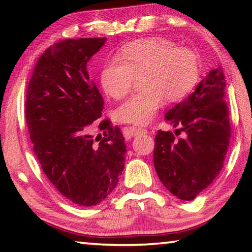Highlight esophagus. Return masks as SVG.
I'll return each instance as SVG.
<instances>
[{
	"mask_svg": "<svg viewBox=\"0 0 252 252\" xmlns=\"http://www.w3.org/2000/svg\"><path fill=\"white\" fill-rule=\"evenodd\" d=\"M140 133H147V130L143 127H136V126H130L129 127V134L131 136L138 135Z\"/></svg>",
	"mask_w": 252,
	"mask_h": 252,
	"instance_id": "34e87169",
	"label": "esophagus"
}]
</instances>
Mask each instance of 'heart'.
<instances>
[{
    "instance_id": "heart-1",
    "label": "heart",
    "mask_w": 252,
    "mask_h": 252,
    "mask_svg": "<svg viewBox=\"0 0 252 252\" xmlns=\"http://www.w3.org/2000/svg\"><path fill=\"white\" fill-rule=\"evenodd\" d=\"M100 69V84L105 94L120 100L142 75L144 90L119 106L120 121L144 126L153 120L164 97L176 102L194 88L199 78V62L192 50L176 46L164 37H147L126 43Z\"/></svg>"
}]
</instances>
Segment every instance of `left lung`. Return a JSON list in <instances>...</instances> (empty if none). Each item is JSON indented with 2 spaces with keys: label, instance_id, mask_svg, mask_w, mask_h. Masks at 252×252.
Instances as JSON below:
<instances>
[{
  "label": "left lung",
  "instance_id": "left-lung-1",
  "mask_svg": "<svg viewBox=\"0 0 252 252\" xmlns=\"http://www.w3.org/2000/svg\"><path fill=\"white\" fill-rule=\"evenodd\" d=\"M225 80L221 67L209 71L194 92L170 109L165 121L174 133L158 131L153 163L160 181L179 199L190 201L211 185L222 169L231 129L224 102Z\"/></svg>",
  "mask_w": 252,
  "mask_h": 252
}]
</instances>
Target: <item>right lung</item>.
<instances>
[{"label": "right lung", "instance_id": "add662e5", "mask_svg": "<svg viewBox=\"0 0 252 252\" xmlns=\"http://www.w3.org/2000/svg\"><path fill=\"white\" fill-rule=\"evenodd\" d=\"M105 41L67 39L50 46L34 67L25 101L30 139L42 170L63 197L83 207L103 201L125 169L120 129L103 120V134H92L104 101L87 64Z\"/></svg>", "mask_w": 252, "mask_h": 252}]
</instances>
